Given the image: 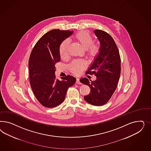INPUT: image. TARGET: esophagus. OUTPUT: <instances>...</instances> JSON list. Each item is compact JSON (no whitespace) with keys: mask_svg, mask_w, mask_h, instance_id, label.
Instances as JSON below:
<instances>
[{"mask_svg":"<svg viewBox=\"0 0 151 151\" xmlns=\"http://www.w3.org/2000/svg\"><path fill=\"white\" fill-rule=\"evenodd\" d=\"M76 83L77 84H79V85L81 84V83L80 81V80H79V78H76Z\"/></svg>","mask_w":151,"mask_h":151,"instance_id":"1","label":"esophagus"}]
</instances>
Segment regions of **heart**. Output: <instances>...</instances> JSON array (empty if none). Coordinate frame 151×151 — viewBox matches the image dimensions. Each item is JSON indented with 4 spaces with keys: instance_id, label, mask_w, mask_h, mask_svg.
Wrapping results in <instances>:
<instances>
[{
    "instance_id": "heart-1",
    "label": "heart",
    "mask_w": 151,
    "mask_h": 151,
    "mask_svg": "<svg viewBox=\"0 0 151 151\" xmlns=\"http://www.w3.org/2000/svg\"><path fill=\"white\" fill-rule=\"evenodd\" d=\"M74 37L82 45L83 49L86 50L89 56H95L99 53L100 47L99 44L93 43V37L88 32L85 30L80 31L75 35ZM69 45L70 42L68 39L64 40L61 43L59 52L62 58L65 59L69 55ZM85 66V63L84 61H75L71 65V69L73 73H78L82 70Z\"/></svg>"
}]
</instances>
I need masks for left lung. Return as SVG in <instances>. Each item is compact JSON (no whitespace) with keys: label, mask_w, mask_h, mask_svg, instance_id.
Segmentation results:
<instances>
[{"label":"left lung","mask_w":151,"mask_h":151,"mask_svg":"<svg viewBox=\"0 0 151 151\" xmlns=\"http://www.w3.org/2000/svg\"><path fill=\"white\" fill-rule=\"evenodd\" d=\"M100 42V50L87 71L94 74L96 80L82 78L80 81L88 86L91 91L84 100L94 106L106 104L115 91L121 74V58L114 39L101 30L93 31Z\"/></svg>","instance_id":"8db88e82"}]
</instances>
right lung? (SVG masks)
<instances>
[{
	"label": "right lung",
	"mask_w": 151,
	"mask_h": 151,
	"mask_svg": "<svg viewBox=\"0 0 151 151\" xmlns=\"http://www.w3.org/2000/svg\"><path fill=\"white\" fill-rule=\"evenodd\" d=\"M73 31L54 29L46 32L32 49L29 60L30 86L37 100L44 107H55L63 102L68 89L76 78L68 75L56 78L55 64L60 61L61 43Z\"/></svg>",
	"instance_id": "add662e5"
}]
</instances>
